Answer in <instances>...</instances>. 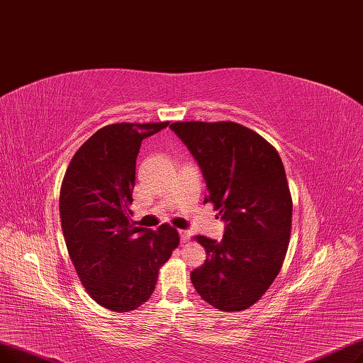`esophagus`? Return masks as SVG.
Instances as JSON below:
<instances>
[{
	"label": "esophagus",
	"mask_w": 363,
	"mask_h": 363,
	"mask_svg": "<svg viewBox=\"0 0 363 363\" xmlns=\"http://www.w3.org/2000/svg\"><path fill=\"white\" fill-rule=\"evenodd\" d=\"M179 233H180V238H182V242L183 244L187 242L189 238H191V232H189V230H179Z\"/></svg>",
	"instance_id": "obj_1"
}]
</instances>
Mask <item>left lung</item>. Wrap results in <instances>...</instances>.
Returning a JSON list of instances; mask_svg holds the SVG:
<instances>
[{"label":"left lung","mask_w":363,"mask_h":363,"mask_svg":"<svg viewBox=\"0 0 363 363\" xmlns=\"http://www.w3.org/2000/svg\"><path fill=\"white\" fill-rule=\"evenodd\" d=\"M169 128L192 152L214 210L226 221L221 242L194 236L206 251L191 273L198 294L221 312L260 300L289 245L292 198L282 160L263 137L232 121H184Z\"/></svg>","instance_id":"obj_1"}]
</instances>
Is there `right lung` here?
I'll use <instances>...</instances> for the list:
<instances>
[{
    "instance_id": "obj_1",
    "label": "right lung",
    "mask_w": 363,
    "mask_h": 363,
    "mask_svg": "<svg viewBox=\"0 0 363 363\" xmlns=\"http://www.w3.org/2000/svg\"><path fill=\"white\" fill-rule=\"evenodd\" d=\"M165 123H118L96 131L74 155L60 187L66 248L89 296L112 312L149 300L158 273L180 244L169 224L158 230L131 220L135 160L142 140Z\"/></svg>"
}]
</instances>
